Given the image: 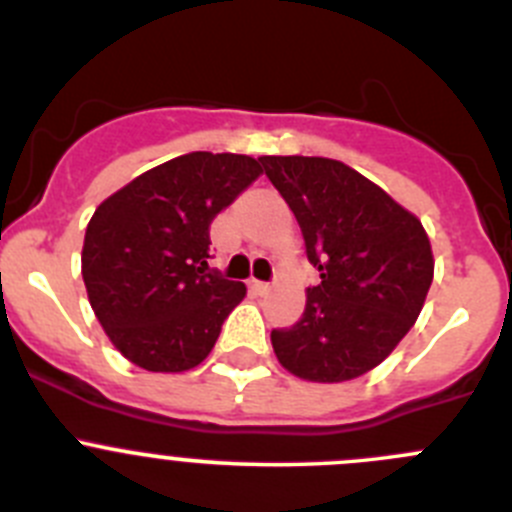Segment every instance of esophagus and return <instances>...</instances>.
<instances>
[{"mask_svg": "<svg viewBox=\"0 0 512 512\" xmlns=\"http://www.w3.org/2000/svg\"><path fill=\"white\" fill-rule=\"evenodd\" d=\"M251 287L259 292V295H269L271 284L269 282H259V279H251Z\"/></svg>", "mask_w": 512, "mask_h": 512, "instance_id": "esophagus-1", "label": "esophagus"}]
</instances>
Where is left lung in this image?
Segmentation results:
<instances>
[{
  "mask_svg": "<svg viewBox=\"0 0 512 512\" xmlns=\"http://www.w3.org/2000/svg\"><path fill=\"white\" fill-rule=\"evenodd\" d=\"M295 212L320 282L302 318L271 330L279 364L307 382H346L382 364L423 310L431 241L413 212L351 166L318 156H261Z\"/></svg>",
  "mask_w": 512,
  "mask_h": 512,
  "instance_id": "left-lung-1",
  "label": "left lung"
}]
</instances>
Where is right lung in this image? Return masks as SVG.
Segmentation results:
<instances>
[{
    "label": "right lung",
    "mask_w": 512,
    "mask_h": 512,
    "mask_svg": "<svg viewBox=\"0 0 512 512\" xmlns=\"http://www.w3.org/2000/svg\"><path fill=\"white\" fill-rule=\"evenodd\" d=\"M261 176L238 153L194 151L135 176L94 210L81 277L115 348L148 372L207 359L246 284L210 259V223Z\"/></svg>",
    "instance_id": "add662e5"
}]
</instances>
